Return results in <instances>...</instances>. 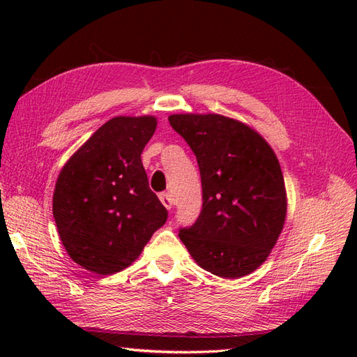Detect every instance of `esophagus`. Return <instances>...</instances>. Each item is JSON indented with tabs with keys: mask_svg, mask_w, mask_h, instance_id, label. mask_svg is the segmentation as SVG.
Listing matches in <instances>:
<instances>
[{
	"mask_svg": "<svg viewBox=\"0 0 357 357\" xmlns=\"http://www.w3.org/2000/svg\"><path fill=\"white\" fill-rule=\"evenodd\" d=\"M159 199H161V202L164 204V207L167 210H172L173 201H172V196L169 193H161V195H159Z\"/></svg>",
	"mask_w": 357,
	"mask_h": 357,
	"instance_id": "obj_1",
	"label": "esophagus"
}]
</instances>
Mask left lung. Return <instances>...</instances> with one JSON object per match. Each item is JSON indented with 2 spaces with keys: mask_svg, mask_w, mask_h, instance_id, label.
I'll return each mask as SVG.
<instances>
[{
  "mask_svg": "<svg viewBox=\"0 0 357 357\" xmlns=\"http://www.w3.org/2000/svg\"><path fill=\"white\" fill-rule=\"evenodd\" d=\"M196 155L202 210L179 238L201 268L219 278L253 273L276 245L287 216L282 170L255 128L218 113L169 116Z\"/></svg>",
  "mask_w": 357,
  "mask_h": 357,
  "instance_id": "8db88e82",
  "label": "left lung"
}]
</instances>
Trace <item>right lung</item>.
I'll return each mask as SVG.
<instances>
[{
    "mask_svg": "<svg viewBox=\"0 0 357 357\" xmlns=\"http://www.w3.org/2000/svg\"><path fill=\"white\" fill-rule=\"evenodd\" d=\"M151 115L115 116L69 158L53 192V218L72 259L107 276L132 265L167 210L149 188L141 153L156 130Z\"/></svg>",
    "mask_w": 357,
    "mask_h": 357,
    "instance_id": "right-lung-1",
    "label": "right lung"
}]
</instances>
